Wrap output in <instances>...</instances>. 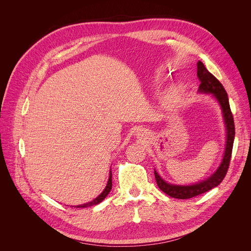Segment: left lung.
Masks as SVG:
<instances>
[{"label": "left lung", "mask_w": 251, "mask_h": 251, "mask_svg": "<svg viewBox=\"0 0 251 251\" xmlns=\"http://www.w3.org/2000/svg\"><path fill=\"white\" fill-rule=\"evenodd\" d=\"M197 77H199V80L201 82L200 91L213 94L221 104L224 119H225V124L227 127L226 150H225V153H224V159L221 163V166L213 174V176H210L208 179L201 183L193 184V185H190V186H179V185H172V184H169L165 182L160 177V175L154 171V177L159 188L162 191H164L166 194L170 195L171 197H174V199H178V200L192 199V197L202 194L219 185V184L224 180V178H225L228 172L230 161H231V155H232L234 137H235L234 118L230 109L229 99L225 88H224L222 83L212 73L207 71V69L204 67V65L201 61H199V63H197Z\"/></svg>", "instance_id": "1"}]
</instances>
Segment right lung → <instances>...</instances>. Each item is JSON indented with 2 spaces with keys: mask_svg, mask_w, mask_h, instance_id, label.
Masks as SVG:
<instances>
[{
  "mask_svg": "<svg viewBox=\"0 0 251 251\" xmlns=\"http://www.w3.org/2000/svg\"><path fill=\"white\" fill-rule=\"evenodd\" d=\"M112 189V172L110 173V177H109V181H108V184L107 186H105L104 190L97 197L96 200H94L90 202H87V203H84V204H81V205H77L76 207H87V206H92V205H96V204H99L100 202H101L105 197H107V195L109 194V192L111 191Z\"/></svg>",
  "mask_w": 251,
  "mask_h": 251,
  "instance_id": "add662e5",
  "label": "right lung"
}]
</instances>
